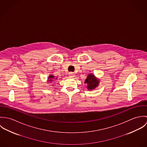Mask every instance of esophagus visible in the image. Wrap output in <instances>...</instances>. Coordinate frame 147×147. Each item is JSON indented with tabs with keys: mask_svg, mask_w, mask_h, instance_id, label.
I'll return each mask as SVG.
<instances>
[{
	"mask_svg": "<svg viewBox=\"0 0 147 147\" xmlns=\"http://www.w3.org/2000/svg\"><path fill=\"white\" fill-rule=\"evenodd\" d=\"M69 78H73V77H74L75 76V74L74 73V72H69Z\"/></svg>",
	"mask_w": 147,
	"mask_h": 147,
	"instance_id": "34e87169",
	"label": "esophagus"
}]
</instances>
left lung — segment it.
Listing matches in <instances>:
<instances>
[{
    "mask_svg": "<svg viewBox=\"0 0 147 147\" xmlns=\"http://www.w3.org/2000/svg\"><path fill=\"white\" fill-rule=\"evenodd\" d=\"M85 84H87L86 87L89 90H92L97 87L100 83V79L97 78L94 75L89 74L85 80Z\"/></svg>",
    "mask_w": 147,
    "mask_h": 147,
    "instance_id": "left-lung-1",
    "label": "left lung"
}]
</instances>
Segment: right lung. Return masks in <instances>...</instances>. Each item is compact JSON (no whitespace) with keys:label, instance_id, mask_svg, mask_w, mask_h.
Masks as SVG:
<instances>
[{"label":"right lung","instance_id":"obj_1","mask_svg":"<svg viewBox=\"0 0 147 147\" xmlns=\"http://www.w3.org/2000/svg\"><path fill=\"white\" fill-rule=\"evenodd\" d=\"M56 79H57V78H55V76H54L53 75H50L49 76V77L47 78V83H51V82H53L54 80H56Z\"/></svg>","mask_w":147,"mask_h":147}]
</instances>
